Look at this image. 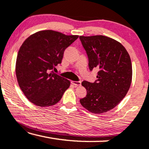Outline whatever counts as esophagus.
I'll list each match as a JSON object with an SVG mask.
<instances>
[{"label":"esophagus","mask_w":149,"mask_h":149,"mask_svg":"<svg viewBox=\"0 0 149 149\" xmlns=\"http://www.w3.org/2000/svg\"><path fill=\"white\" fill-rule=\"evenodd\" d=\"M71 83H72V85H74V86H80V85H81V81H71Z\"/></svg>","instance_id":"1"}]
</instances>
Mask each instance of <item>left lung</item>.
<instances>
[{
	"label": "left lung",
	"mask_w": 149,
	"mask_h": 149,
	"mask_svg": "<svg viewBox=\"0 0 149 149\" xmlns=\"http://www.w3.org/2000/svg\"><path fill=\"white\" fill-rule=\"evenodd\" d=\"M79 38L88 57L89 70H99L94 83L84 81L81 83L87 95L80 103L92 113H106L119 104L129 90L131 59L119 42L108 36H80Z\"/></svg>",
	"instance_id": "8db88e82"
}]
</instances>
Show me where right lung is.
Returning <instances> with one entry per match:
<instances>
[{"label": "right lung", "instance_id": "add662e5", "mask_svg": "<svg viewBox=\"0 0 149 149\" xmlns=\"http://www.w3.org/2000/svg\"><path fill=\"white\" fill-rule=\"evenodd\" d=\"M78 37L42 30L30 35L20 47L16 77L22 92L32 104L41 107L56 104L70 87V81L52 70L61 64L65 49Z\"/></svg>", "mask_w": 149, "mask_h": 149}]
</instances>
